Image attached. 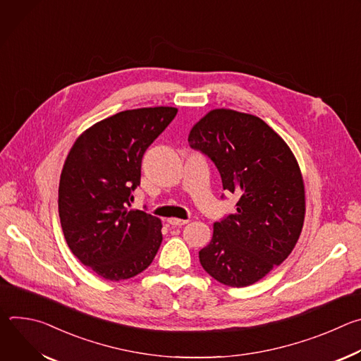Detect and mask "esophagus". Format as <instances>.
<instances>
[{
  "label": "esophagus",
  "mask_w": 361,
  "mask_h": 361,
  "mask_svg": "<svg viewBox=\"0 0 361 361\" xmlns=\"http://www.w3.org/2000/svg\"><path fill=\"white\" fill-rule=\"evenodd\" d=\"M187 223H188V220H181V219H169V224L176 226V227L184 226V224H187Z\"/></svg>",
  "instance_id": "esophagus-1"
}]
</instances>
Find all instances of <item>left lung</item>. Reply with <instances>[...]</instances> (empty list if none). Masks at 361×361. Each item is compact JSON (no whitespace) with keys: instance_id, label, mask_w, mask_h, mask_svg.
Here are the masks:
<instances>
[{"instance_id":"obj_1","label":"left lung","mask_w":361,"mask_h":361,"mask_svg":"<svg viewBox=\"0 0 361 361\" xmlns=\"http://www.w3.org/2000/svg\"><path fill=\"white\" fill-rule=\"evenodd\" d=\"M188 144L216 164L223 188L240 195L237 212L214 223L200 263L226 286H251L280 266L300 237L305 195L298 163L262 118L227 109L205 114Z\"/></svg>"}]
</instances>
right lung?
Returning a JSON list of instances; mask_svg holds the SVG:
<instances>
[{
    "mask_svg": "<svg viewBox=\"0 0 361 361\" xmlns=\"http://www.w3.org/2000/svg\"><path fill=\"white\" fill-rule=\"evenodd\" d=\"M177 114L174 107L127 110L85 130L71 147L59 187V214L77 259L120 281L144 271L163 241L161 220L130 210L141 161Z\"/></svg>",
    "mask_w": 361,
    "mask_h": 361,
    "instance_id": "right-lung-1",
    "label": "right lung"
}]
</instances>
